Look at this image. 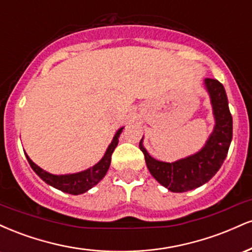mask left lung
<instances>
[{"instance_id": "obj_1", "label": "left lung", "mask_w": 252, "mask_h": 252, "mask_svg": "<svg viewBox=\"0 0 252 252\" xmlns=\"http://www.w3.org/2000/svg\"><path fill=\"white\" fill-rule=\"evenodd\" d=\"M204 84L210 94L216 123L199 152L175 162H163L149 155L143 147V137L140 142L150 174L170 192H187L209 182L221 167L232 141V116L224 86L211 78H206Z\"/></svg>"}]
</instances>
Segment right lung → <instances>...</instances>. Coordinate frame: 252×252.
I'll use <instances>...</instances> for the list:
<instances>
[{"instance_id": "1", "label": "right lung", "mask_w": 252, "mask_h": 252, "mask_svg": "<svg viewBox=\"0 0 252 252\" xmlns=\"http://www.w3.org/2000/svg\"><path fill=\"white\" fill-rule=\"evenodd\" d=\"M123 128H120L115 134L114 138H112L111 143L109 144L108 149H106L105 154L99 162H97L94 166L90 167V168L82 170V172L73 173V174H63V175H56L51 174V173L46 172L42 168H40L37 164H35L31 160L30 156L26 154L28 162H30L32 169L36 173L40 178L42 179L46 184L50 186L54 187V189L62 190V192L68 193V194H83V193L88 192L92 187L96 186L102 179L105 176L106 172H108L110 163H111V155L114 153L115 148L118 144V137H120L121 132H122Z\"/></svg>"}]
</instances>
